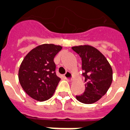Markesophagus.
Wrapping results in <instances>:
<instances>
[{"label": "esophagus", "instance_id": "obj_1", "mask_svg": "<svg viewBox=\"0 0 130 130\" xmlns=\"http://www.w3.org/2000/svg\"><path fill=\"white\" fill-rule=\"evenodd\" d=\"M65 77L67 80L71 81L72 80V79H73V74H72L70 72H67V73L65 74Z\"/></svg>", "mask_w": 130, "mask_h": 130}]
</instances>
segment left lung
Masks as SVG:
<instances>
[{"label":"left lung","instance_id":"8db88e82","mask_svg":"<svg viewBox=\"0 0 130 130\" xmlns=\"http://www.w3.org/2000/svg\"><path fill=\"white\" fill-rule=\"evenodd\" d=\"M82 59L83 75L85 77V91L76 95L77 100L91 104L106 93L112 82V69L104 55L89 45L72 47Z\"/></svg>","mask_w":130,"mask_h":130}]
</instances>
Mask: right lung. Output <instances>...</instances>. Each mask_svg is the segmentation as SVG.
Here are the masks:
<instances>
[{
    "instance_id": "right-lung-1",
    "label": "right lung",
    "mask_w": 130,
    "mask_h": 130,
    "mask_svg": "<svg viewBox=\"0 0 130 130\" xmlns=\"http://www.w3.org/2000/svg\"><path fill=\"white\" fill-rule=\"evenodd\" d=\"M62 46L44 43L31 50L22 62L18 78L24 91L37 101L52 98L61 78L56 75L54 58Z\"/></svg>"
}]
</instances>
